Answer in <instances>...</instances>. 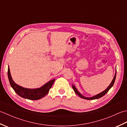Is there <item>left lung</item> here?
<instances>
[{"mask_svg": "<svg viewBox=\"0 0 127 127\" xmlns=\"http://www.w3.org/2000/svg\"><path fill=\"white\" fill-rule=\"evenodd\" d=\"M116 72L115 73V76L114 77V79H113L111 83H110V85L109 86V87H107L106 90H104L103 92H102L101 93H99L98 94H97V95L94 96H92V97H91V98H87V97H85L84 96H83L80 93V92H79V91H78L77 90V89L75 88V86L74 85H72V88H73V90L75 92V93H76L77 95H79L80 98H82L83 99H87V100H93V99H99L100 98H101V97L103 96L104 95H105L107 92H108V91H109V90L110 88H111L113 85H114V82H115V79H116Z\"/></svg>", "mask_w": 127, "mask_h": 127, "instance_id": "8db88e82", "label": "left lung"}]
</instances>
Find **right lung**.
I'll return each instance as SVG.
<instances>
[{
    "label": "right lung",
    "mask_w": 127,
    "mask_h": 127,
    "mask_svg": "<svg viewBox=\"0 0 127 127\" xmlns=\"http://www.w3.org/2000/svg\"><path fill=\"white\" fill-rule=\"evenodd\" d=\"M7 74L10 85L15 92L19 96L22 97V98L29 100H39L46 95L49 92L50 88L52 87L55 80V79L51 80L39 88L29 89L22 87L15 83L11 76L9 66L8 67Z\"/></svg>",
    "instance_id": "right-lung-1"
}]
</instances>
